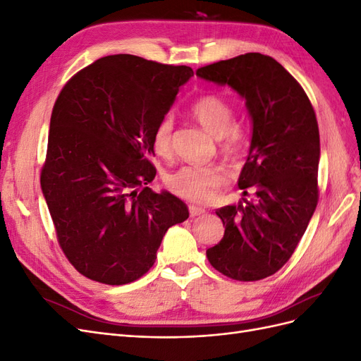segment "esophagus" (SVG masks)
<instances>
[{
    "instance_id": "34e87169",
    "label": "esophagus",
    "mask_w": 361,
    "mask_h": 361,
    "mask_svg": "<svg viewBox=\"0 0 361 361\" xmlns=\"http://www.w3.org/2000/svg\"><path fill=\"white\" fill-rule=\"evenodd\" d=\"M190 215L194 218V216H200V215H203L206 211H204V207H202V206H195V204H190Z\"/></svg>"
}]
</instances>
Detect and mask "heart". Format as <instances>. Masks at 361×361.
<instances>
[{
    "instance_id": "b5f03b06",
    "label": "heart",
    "mask_w": 361,
    "mask_h": 361,
    "mask_svg": "<svg viewBox=\"0 0 361 361\" xmlns=\"http://www.w3.org/2000/svg\"><path fill=\"white\" fill-rule=\"evenodd\" d=\"M191 111L199 123L215 138H223V150L228 155H238L243 150V137L235 126V113L231 104L214 94L203 96L195 101ZM173 117L166 116L159 120L152 145L158 155L166 157L171 150ZM227 171L220 166H183L170 173L167 187L179 197L192 202H207L214 197L215 190L226 185Z\"/></svg>"
}]
</instances>
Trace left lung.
Returning a JSON list of instances; mask_svg holds the SVG:
<instances>
[{
  "label": "left lung",
  "mask_w": 361,
  "mask_h": 361,
  "mask_svg": "<svg viewBox=\"0 0 361 361\" xmlns=\"http://www.w3.org/2000/svg\"><path fill=\"white\" fill-rule=\"evenodd\" d=\"M195 75L233 89L251 118L238 185L255 199L215 211L226 231L206 256L233 280H262L290 259L318 204L321 146L313 106L297 80L259 52L209 64Z\"/></svg>",
  "instance_id": "1"
}]
</instances>
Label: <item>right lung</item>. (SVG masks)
<instances>
[{"label":"right lung","instance_id":"right-lung-1","mask_svg":"<svg viewBox=\"0 0 361 361\" xmlns=\"http://www.w3.org/2000/svg\"><path fill=\"white\" fill-rule=\"evenodd\" d=\"M192 75L117 54L59 94L40 185L63 253L87 279L113 286L140 279L169 227L188 218L176 195L146 185L157 174L152 135Z\"/></svg>","mask_w":361,"mask_h":361}]
</instances>
